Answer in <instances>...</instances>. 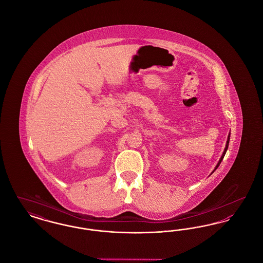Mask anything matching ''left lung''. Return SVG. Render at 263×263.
Returning a JSON list of instances; mask_svg holds the SVG:
<instances>
[{
    "label": "left lung",
    "mask_w": 263,
    "mask_h": 263,
    "mask_svg": "<svg viewBox=\"0 0 263 263\" xmlns=\"http://www.w3.org/2000/svg\"><path fill=\"white\" fill-rule=\"evenodd\" d=\"M230 136H231V133H229V135H228V139H227V143H226V147H225V150H224V152H223V155H222V157H221V159L219 160V162H218V163H217V165L215 166V168H214V171H213L212 173H211V175H212L213 173L217 170V167L220 165V163H221V162L223 161V159H224V157H225L226 155V152H227V150H228V147H229V142H230Z\"/></svg>",
    "instance_id": "left-lung-1"
}]
</instances>
